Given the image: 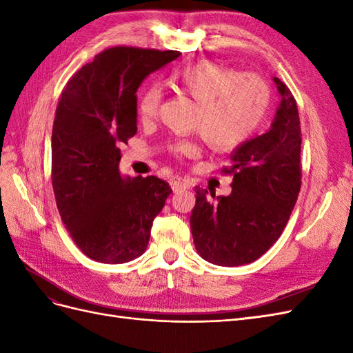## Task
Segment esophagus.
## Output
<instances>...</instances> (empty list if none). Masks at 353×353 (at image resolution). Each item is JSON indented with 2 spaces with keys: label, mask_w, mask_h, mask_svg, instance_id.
<instances>
[{
  "label": "esophagus",
  "mask_w": 353,
  "mask_h": 353,
  "mask_svg": "<svg viewBox=\"0 0 353 353\" xmlns=\"http://www.w3.org/2000/svg\"><path fill=\"white\" fill-rule=\"evenodd\" d=\"M170 187H172L174 191H179V190L188 188L190 185H188L187 181L183 179V178H174L172 181H170Z\"/></svg>",
  "instance_id": "1"
}]
</instances>
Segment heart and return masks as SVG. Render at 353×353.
<instances>
[{"mask_svg": "<svg viewBox=\"0 0 353 353\" xmlns=\"http://www.w3.org/2000/svg\"><path fill=\"white\" fill-rule=\"evenodd\" d=\"M172 87L197 103L193 126L219 152L237 148L258 131L271 104V88L259 74L241 73L218 63L201 61L174 73ZM162 87L147 83L138 95L137 114L150 122L162 101ZM175 156L199 153L197 143L181 140L169 145Z\"/></svg>", "mask_w": 353, "mask_h": 353, "instance_id": "1", "label": "heart"}]
</instances>
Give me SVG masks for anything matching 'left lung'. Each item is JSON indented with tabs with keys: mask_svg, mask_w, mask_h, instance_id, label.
<instances>
[{
	"mask_svg": "<svg viewBox=\"0 0 353 353\" xmlns=\"http://www.w3.org/2000/svg\"><path fill=\"white\" fill-rule=\"evenodd\" d=\"M281 94L271 130L231 154V194L214 199L196 187L190 216L197 253L219 266L250 263L280 239L302 185L301 119L292 91L274 78Z\"/></svg>",
	"mask_w": 353,
	"mask_h": 353,
	"instance_id": "8db88e82",
	"label": "left lung"
}]
</instances>
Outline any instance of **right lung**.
<instances>
[{
	"instance_id": "obj_1",
	"label": "right lung",
	"mask_w": 353,
	"mask_h": 353,
	"mask_svg": "<svg viewBox=\"0 0 353 353\" xmlns=\"http://www.w3.org/2000/svg\"><path fill=\"white\" fill-rule=\"evenodd\" d=\"M181 52L112 47L66 83L51 135V183L57 209L83 254L101 263L141 256L153 219L172 193L157 176L123 179L122 143L137 134V90Z\"/></svg>"
}]
</instances>
